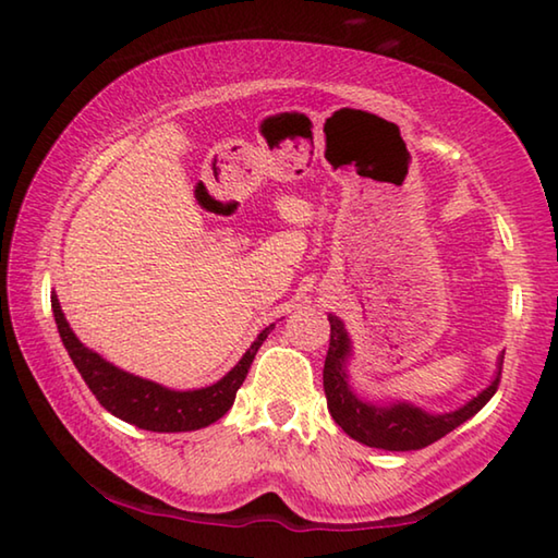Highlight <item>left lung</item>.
<instances>
[{"label": "left lung", "mask_w": 558, "mask_h": 558, "mask_svg": "<svg viewBox=\"0 0 558 558\" xmlns=\"http://www.w3.org/2000/svg\"><path fill=\"white\" fill-rule=\"evenodd\" d=\"M349 352H352V342H349L344 323L337 315H329V349L323 372L327 409L332 413L337 426L342 428L349 438L381 450H421L430 446V442L440 440L442 436H448V433L456 430L460 423L472 418V415L495 396L499 376H502L505 359L499 356L497 376L493 384L480 391L475 399L462 405V409L450 413H426L405 401L376 405L359 399L347 381Z\"/></svg>", "instance_id": "1"}]
</instances>
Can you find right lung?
<instances>
[{
    "label": "right lung",
    "mask_w": 558,
    "mask_h": 558,
    "mask_svg": "<svg viewBox=\"0 0 558 558\" xmlns=\"http://www.w3.org/2000/svg\"><path fill=\"white\" fill-rule=\"evenodd\" d=\"M51 310L65 352L73 359L75 369H78L83 381L88 384V389L100 401L102 409L118 415L120 421L130 423V426L155 433L199 430L211 426L214 421H219L233 405L235 391L241 389L245 374H248L253 359H256V352L272 332V327H276L270 325L263 329L248 352L241 356V362L221 381L196 391H172L155 381L122 372L118 366L106 362L100 354L93 352V349L83 347L81 339L73 335V329L65 323L63 310L56 295H51Z\"/></svg>",
    "instance_id": "add662e5"
}]
</instances>
